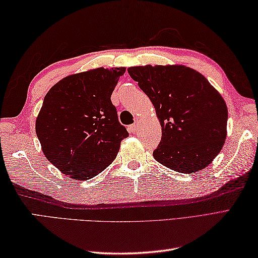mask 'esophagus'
<instances>
[{"mask_svg": "<svg viewBox=\"0 0 258 258\" xmlns=\"http://www.w3.org/2000/svg\"><path fill=\"white\" fill-rule=\"evenodd\" d=\"M128 130H130V132L133 133V134L138 133V131H139V122H135L133 125H131L130 127H128Z\"/></svg>", "mask_w": 258, "mask_h": 258, "instance_id": "obj_1", "label": "esophagus"}]
</instances>
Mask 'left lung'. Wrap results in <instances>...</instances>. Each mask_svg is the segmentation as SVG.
Returning <instances> with one entry per match:
<instances>
[{
	"label": "left lung",
	"mask_w": 258,
	"mask_h": 258,
	"mask_svg": "<svg viewBox=\"0 0 258 258\" xmlns=\"http://www.w3.org/2000/svg\"><path fill=\"white\" fill-rule=\"evenodd\" d=\"M150 97L162 126L155 160L175 172L190 174L210 165L226 139L227 106L197 71L184 65L127 69Z\"/></svg>",
	"instance_id": "1"
}]
</instances>
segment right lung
<instances>
[{
    "label": "right lung",
    "instance_id": "obj_1",
    "mask_svg": "<svg viewBox=\"0 0 258 258\" xmlns=\"http://www.w3.org/2000/svg\"><path fill=\"white\" fill-rule=\"evenodd\" d=\"M125 68H98L67 76L47 92L35 131L43 153L71 178L85 180L116 157L128 132L111 95Z\"/></svg>",
    "mask_w": 258,
    "mask_h": 258
}]
</instances>
